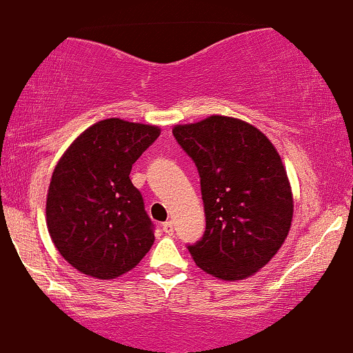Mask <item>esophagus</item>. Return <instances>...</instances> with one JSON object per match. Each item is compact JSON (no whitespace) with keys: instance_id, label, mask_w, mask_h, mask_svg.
Instances as JSON below:
<instances>
[{"instance_id":"obj_1","label":"esophagus","mask_w":353,"mask_h":353,"mask_svg":"<svg viewBox=\"0 0 353 353\" xmlns=\"http://www.w3.org/2000/svg\"><path fill=\"white\" fill-rule=\"evenodd\" d=\"M162 230H164L167 235H172V233H174V223H172V221H165V223L162 225Z\"/></svg>"}]
</instances>
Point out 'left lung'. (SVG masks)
<instances>
[{
	"label": "left lung",
	"instance_id": "1",
	"mask_svg": "<svg viewBox=\"0 0 353 353\" xmlns=\"http://www.w3.org/2000/svg\"><path fill=\"white\" fill-rule=\"evenodd\" d=\"M172 133L201 177L206 230L189 254L221 281L254 276L291 230L294 203L279 152L254 125L221 114Z\"/></svg>",
	"mask_w": 353,
	"mask_h": 353
}]
</instances>
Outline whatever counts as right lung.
<instances>
[{"label":"right lung","instance_id":"obj_1","mask_svg":"<svg viewBox=\"0 0 353 353\" xmlns=\"http://www.w3.org/2000/svg\"><path fill=\"white\" fill-rule=\"evenodd\" d=\"M159 135L155 125L106 118L59 159L47 192V228L59 254L79 272L114 279L154 245V225L130 170Z\"/></svg>","mask_w":353,"mask_h":353}]
</instances>
